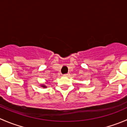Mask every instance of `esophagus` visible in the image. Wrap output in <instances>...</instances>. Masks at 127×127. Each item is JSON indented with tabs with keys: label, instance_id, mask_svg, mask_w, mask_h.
Instances as JSON below:
<instances>
[{
	"label": "esophagus",
	"instance_id": "1",
	"mask_svg": "<svg viewBox=\"0 0 127 127\" xmlns=\"http://www.w3.org/2000/svg\"><path fill=\"white\" fill-rule=\"evenodd\" d=\"M70 75V74H69V73H68V74H64V76H66V77H67V76H69V75Z\"/></svg>",
	"mask_w": 127,
	"mask_h": 127
}]
</instances>
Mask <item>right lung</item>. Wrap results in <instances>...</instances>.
Returning a JSON list of instances; mask_svg holds the SVG:
<instances>
[{"label":"right lung","mask_w":127,"mask_h":127,"mask_svg":"<svg viewBox=\"0 0 127 127\" xmlns=\"http://www.w3.org/2000/svg\"><path fill=\"white\" fill-rule=\"evenodd\" d=\"M42 87H43V88H46V87H46L45 85H42Z\"/></svg>","instance_id":"1"}]
</instances>
